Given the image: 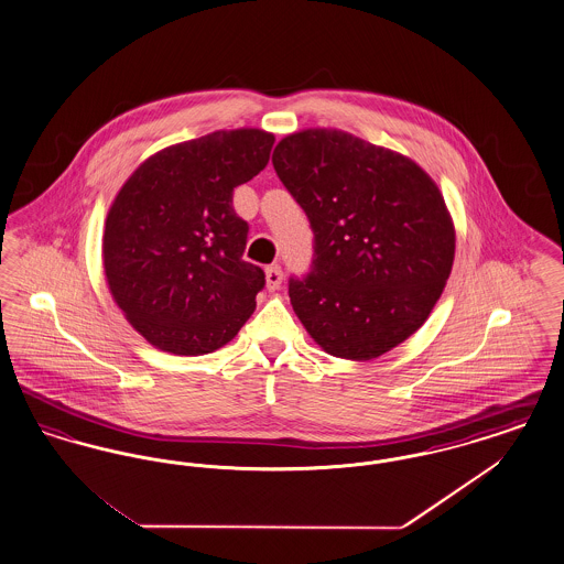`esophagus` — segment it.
Returning a JSON list of instances; mask_svg holds the SVG:
<instances>
[{
	"instance_id": "esophagus-1",
	"label": "esophagus",
	"mask_w": 564,
	"mask_h": 564,
	"mask_svg": "<svg viewBox=\"0 0 564 564\" xmlns=\"http://www.w3.org/2000/svg\"><path fill=\"white\" fill-rule=\"evenodd\" d=\"M267 288H269L270 292H274V290H279V285H281V281H283V270L279 264H272L267 269Z\"/></svg>"
}]
</instances>
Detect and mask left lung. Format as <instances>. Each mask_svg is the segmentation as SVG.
I'll list each match as a JSON object with an SVG mask.
<instances>
[{"instance_id":"8db88e82","label":"left lung","mask_w":564,"mask_h":564,"mask_svg":"<svg viewBox=\"0 0 564 564\" xmlns=\"http://www.w3.org/2000/svg\"><path fill=\"white\" fill-rule=\"evenodd\" d=\"M272 164L308 215L313 270L290 279L294 313L325 352L370 361L410 338L455 262V224L408 156L338 129L283 137Z\"/></svg>"}]
</instances>
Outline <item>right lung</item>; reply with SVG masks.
I'll return each mask as SVG.
<instances>
[{
    "mask_svg": "<svg viewBox=\"0 0 564 564\" xmlns=\"http://www.w3.org/2000/svg\"><path fill=\"white\" fill-rule=\"evenodd\" d=\"M274 134L215 131L141 162L118 189L104 230L109 294L152 347L205 355L256 311L264 270L242 260L247 221L232 192L270 159Z\"/></svg>",
    "mask_w": 564,
    "mask_h": 564,
    "instance_id": "1",
    "label": "right lung"
}]
</instances>
